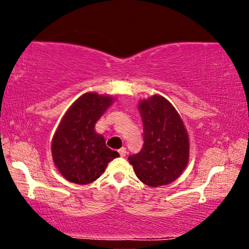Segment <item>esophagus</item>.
Listing matches in <instances>:
<instances>
[{"label": "esophagus", "mask_w": 249, "mask_h": 249, "mask_svg": "<svg viewBox=\"0 0 249 249\" xmlns=\"http://www.w3.org/2000/svg\"><path fill=\"white\" fill-rule=\"evenodd\" d=\"M119 154H120L121 157H125V156H126V148H125V147H122L121 149H119Z\"/></svg>", "instance_id": "obj_1"}]
</instances>
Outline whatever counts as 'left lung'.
<instances>
[{"label":"left lung","instance_id":"8db88e82","mask_svg":"<svg viewBox=\"0 0 249 249\" xmlns=\"http://www.w3.org/2000/svg\"><path fill=\"white\" fill-rule=\"evenodd\" d=\"M144 145L128 160L142 182L149 187L171 183L188 165L189 137L183 122L169 101L154 95L138 105Z\"/></svg>","mask_w":249,"mask_h":249}]
</instances>
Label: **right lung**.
<instances>
[{
  "label": "right lung",
  "instance_id": "right-lung-1",
  "mask_svg": "<svg viewBox=\"0 0 249 249\" xmlns=\"http://www.w3.org/2000/svg\"><path fill=\"white\" fill-rule=\"evenodd\" d=\"M112 96L86 93L67 111L53 138L54 165L67 180L88 184L103 174L107 163L119 153L105 145L94 126L112 104Z\"/></svg>",
  "mask_w": 249,
  "mask_h": 249
}]
</instances>
